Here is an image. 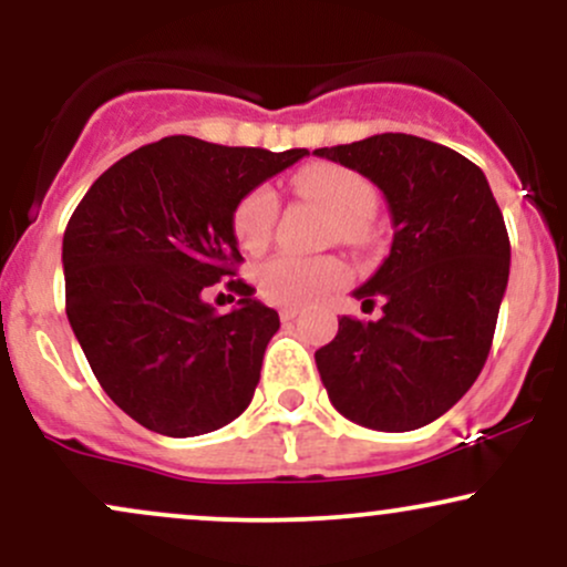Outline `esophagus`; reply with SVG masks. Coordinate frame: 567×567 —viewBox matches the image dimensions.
Returning <instances> with one entry per match:
<instances>
[{
  "label": "esophagus",
  "instance_id": "esophagus-1",
  "mask_svg": "<svg viewBox=\"0 0 567 567\" xmlns=\"http://www.w3.org/2000/svg\"><path fill=\"white\" fill-rule=\"evenodd\" d=\"M298 315H301V311H298L296 306H285V309H279V317H282V322H290V320H296Z\"/></svg>",
  "mask_w": 567,
  "mask_h": 567
}]
</instances>
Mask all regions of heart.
<instances>
[{
	"instance_id": "b5f03b06",
	"label": "heart",
	"mask_w": 567,
	"mask_h": 567,
	"mask_svg": "<svg viewBox=\"0 0 567 567\" xmlns=\"http://www.w3.org/2000/svg\"><path fill=\"white\" fill-rule=\"evenodd\" d=\"M298 194L320 205L330 218V237L341 245H365L370 239L368 218L379 197L365 175L333 162H311L292 178ZM279 213L277 192L256 186L237 202L231 213L234 237L243 250L261 252L269 245ZM347 282V269L338 258L275 256L256 269V285L264 301L277 306H309Z\"/></svg>"
}]
</instances>
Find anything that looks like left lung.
<instances>
[{"mask_svg":"<svg viewBox=\"0 0 567 567\" xmlns=\"http://www.w3.org/2000/svg\"><path fill=\"white\" fill-rule=\"evenodd\" d=\"M317 157L381 188L394 239L373 277L354 290L381 317L338 320L315 351L330 402L354 424L410 432L461 400L483 370L509 282V234L485 173L453 148L381 133Z\"/></svg>","mask_w":567,"mask_h":567,"instance_id":"left-lung-1","label":"left lung"}]
</instances>
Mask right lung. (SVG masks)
<instances>
[{"mask_svg": "<svg viewBox=\"0 0 567 567\" xmlns=\"http://www.w3.org/2000/svg\"><path fill=\"white\" fill-rule=\"evenodd\" d=\"M306 154L171 135L114 162L76 205L66 317L103 392L141 426L197 437L250 405L279 315L234 277L231 213ZM220 278L240 296L229 316L204 301Z\"/></svg>", "mask_w": 567, "mask_h": 567, "instance_id": "right-lung-1", "label": "right lung"}]
</instances>
